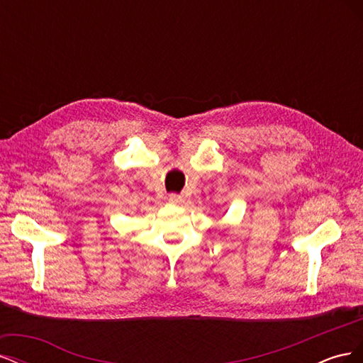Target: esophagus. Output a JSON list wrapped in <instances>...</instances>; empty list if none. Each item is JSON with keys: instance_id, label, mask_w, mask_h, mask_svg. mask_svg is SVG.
Instances as JSON below:
<instances>
[{"instance_id": "1", "label": "esophagus", "mask_w": 363, "mask_h": 363, "mask_svg": "<svg viewBox=\"0 0 363 363\" xmlns=\"http://www.w3.org/2000/svg\"><path fill=\"white\" fill-rule=\"evenodd\" d=\"M168 200H169V203H172V204H182V203H183V196H182V195H177V194H171Z\"/></svg>"}]
</instances>
